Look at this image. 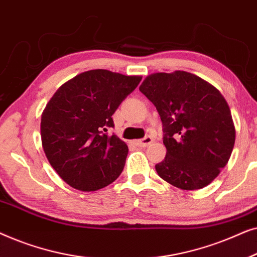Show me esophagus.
<instances>
[{"mask_svg":"<svg viewBox=\"0 0 257 257\" xmlns=\"http://www.w3.org/2000/svg\"><path fill=\"white\" fill-rule=\"evenodd\" d=\"M153 143V138L151 136H146V137H144L143 139H140V140H138V142H136V145H138L139 147H146V146H149L150 144H152Z\"/></svg>","mask_w":257,"mask_h":257,"instance_id":"esophagus-1","label":"esophagus"}]
</instances>
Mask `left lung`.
I'll use <instances>...</instances> for the list:
<instances>
[{"label": "left lung", "mask_w": 257, "mask_h": 257, "mask_svg": "<svg viewBox=\"0 0 257 257\" xmlns=\"http://www.w3.org/2000/svg\"><path fill=\"white\" fill-rule=\"evenodd\" d=\"M163 122L166 158L156 165L161 179L193 191L210 184L229 160L235 127L220 91L193 73H153L139 87Z\"/></svg>", "instance_id": "8db88e82"}]
</instances>
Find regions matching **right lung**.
<instances>
[{"instance_id": "add662e5", "label": "right lung", "mask_w": 257, "mask_h": 257, "mask_svg": "<svg viewBox=\"0 0 257 257\" xmlns=\"http://www.w3.org/2000/svg\"><path fill=\"white\" fill-rule=\"evenodd\" d=\"M142 77L90 70L59 87L41 119L42 145L59 177L71 187L98 191L117 179L128 147L115 135L112 114Z\"/></svg>"}]
</instances>
